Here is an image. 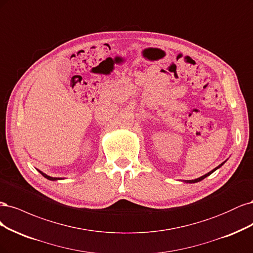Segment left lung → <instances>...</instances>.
Masks as SVG:
<instances>
[{"instance_id":"1","label":"left lung","mask_w":253,"mask_h":253,"mask_svg":"<svg viewBox=\"0 0 253 253\" xmlns=\"http://www.w3.org/2000/svg\"><path fill=\"white\" fill-rule=\"evenodd\" d=\"M226 162V161H225ZM225 162H223L222 163V164L221 165H218L217 167H215L213 170H211V171H209V172L208 173H206V174H204L203 176H201V177H198V178H194V180H189V181H184L185 183H190V184H192V183H198V182H200V181H202V180H204V178H205V177H207L208 175H210L211 173H212V172H214V171L216 170V169H218L219 167H221V166H223L224 164H225Z\"/></svg>"}]
</instances>
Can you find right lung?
I'll return each instance as SVG.
<instances>
[{"label": "right lung", "instance_id": "add662e5", "mask_svg": "<svg viewBox=\"0 0 253 253\" xmlns=\"http://www.w3.org/2000/svg\"><path fill=\"white\" fill-rule=\"evenodd\" d=\"M39 172L42 174L44 177H46L47 180H50V181H58V180H62V177H52V176H49V175H47L46 173H44V172H42V171H40L39 170Z\"/></svg>", "mask_w": 253, "mask_h": 253}]
</instances>
